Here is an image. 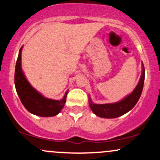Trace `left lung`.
<instances>
[{
    "label": "left lung",
    "instance_id": "1",
    "mask_svg": "<svg viewBox=\"0 0 160 160\" xmlns=\"http://www.w3.org/2000/svg\"><path fill=\"white\" fill-rule=\"evenodd\" d=\"M144 67L142 63V74L140 80L131 94L126 96L120 102L111 104H94L92 102L91 98H89V107L91 110L95 115L102 118H117L126 113L132 109L140 98L144 86Z\"/></svg>",
    "mask_w": 160,
    "mask_h": 160
}]
</instances>
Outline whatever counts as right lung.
I'll return each mask as SVG.
<instances>
[{
  "label": "right lung",
  "instance_id": "1",
  "mask_svg": "<svg viewBox=\"0 0 160 160\" xmlns=\"http://www.w3.org/2000/svg\"><path fill=\"white\" fill-rule=\"evenodd\" d=\"M22 49H19V56L15 68V86L24 107L30 113L40 117H49L56 116L65 106L68 91L65 92L62 100H53L45 98L29 83L22 69Z\"/></svg>",
  "mask_w": 160,
  "mask_h": 160
}]
</instances>
